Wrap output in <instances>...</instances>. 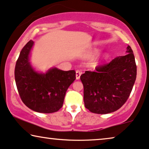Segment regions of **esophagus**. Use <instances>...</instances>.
<instances>
[{
	"mask_svg": "<svg viewBox=\"0 0 149 149\" xmlns=\"http://www.w3.org/2000/svg\"><path fill=\"white\" fill-rule=\"evenodd\" d=\"M81 74H82L81 71H80V70H77L76 71V79H77V80H79V79H80V77H81Z\"/></svg>",
	"mask_w": 149,
	"mask_h": 149,
	"instance_id": "1",
	"label": "esophagus"
}]
</instances>
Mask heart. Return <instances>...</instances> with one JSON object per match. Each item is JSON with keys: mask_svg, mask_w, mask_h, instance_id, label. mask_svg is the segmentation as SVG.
I'll return each instance as SVG.
<instances>
[{"mask_svg": "<svg viewBox=\"0 0 149 149\" xmlns=\"http://www.w3.org/2000/svg\"><path fill=\"white\" fill-rule=\"evenodd\" d=\"M104 58H106V56H104Z\"/></svg>", "mask_w": 149, "mask_h": 149, "instance_id": "obj_1", "label": "heart"}]
</instances>
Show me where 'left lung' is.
<instances>
[{"mask_svg":"<svg viewBox=\"0 0 149 149\" xmlns=\"http://www.w3.org/2000/svg\"><path fill=\"white\" fill-rule=\"evenodd\" d=\"M125 56L85 71L81 75L85 107L91 113L108 114L123 106L132 90L136 79V65L133 51L127 47Z\"/></svg>","mask_w":149,"mask_h":149,"instance_id":"left-lung-1","label":"left lung"}]
</instances>
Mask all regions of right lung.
<instances>
[{"instance_id":"obj_1","label":"right lung","mask_w":149,"mask_h":149,"mask_svg":"<svg viewBox=\"0 0 149 149\" xmlns=\"http://www.w3.org/2000/svg\"><path fill=\"white\" fill-rule=\"evenodd\" d=\"M34 42L30 40L20 52L15 68V80L22 100L26 107L40 113H52L62 108L69 86L76 79L74 70L54 67L43 73L30 62Z\"/></svg>"}]
</instances>
